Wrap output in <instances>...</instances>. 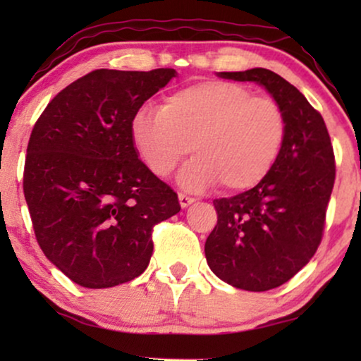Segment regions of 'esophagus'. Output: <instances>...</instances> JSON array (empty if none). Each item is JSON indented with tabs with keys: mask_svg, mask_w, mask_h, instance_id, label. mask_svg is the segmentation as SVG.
Wrapping results in <instances>:
<instances>
[{
	"mask_svg": "<svg viewBox=\"0 0 361 361\" xmlns=\"http://www.w3.org/2000/svg\"><path fill=\"white\" fill-rule=\"evenodd\" d=\"M194 202H195L194 197L187 195V194H184V192H180V194H179V204H180L182 209H185V207H189L190 204H194Z\"/></svg>",
	"mask_w": 361,
	"mask_h": 361,
	"instance_id": "esophagus-1",
	"label": "esophagus"
}]
</instances>
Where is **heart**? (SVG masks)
<instances>
[{"label":"heart","instance_id":"heart-1","mask_svg":"<svg viewBox=\"0 0 361 361\" xmlns=\"http://www.w3.org/2000/svg\"><path fill=\"white\" fill-rule=\"evenodd\" d=\"M133 146L152 174L166 177L190 152L177 182L204 190H248L268 176L286 136L284 113L238 83L210 80L180 88L159 110L142 108L130 125Z\"/></svg>","mask_w":361,"mask_h":361}]
</instances>
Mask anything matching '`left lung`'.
Instances as JSON below:
<instances>
[{"mask_svg":"<svg viewBox=\"0 0 361 361\" xmlns=\"http://www.w3.org/2000/svg\"><path fill=\"white\" fill-rule=\"evenodd\" d=\"M216 75L258 83L284 113L274 166L253 189L214 200L219 220L205 241L215 276L261 293L288 283L319 248L335 180L332 142L320 113L278 73L258 67Z\"/></svg>","mask_w":361,"mask_h":361,"instance_id":"8db88e82","label":"left lung"}]
</instances>
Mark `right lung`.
Segmentation results:
<instances>
[{
    "instance_id": "1",
    "label": "right lung",
    "mask_w": 361,
    "mask_h": 361,
    "mask_svg": "<svg viewBox=\"0 0 361 361\" xmlns=\"http://www.w3.org/2000/svg\"><path fill=\"white\" fill-rule=\"evenodd\" d=\"M177 72L87 73L32 128L24 197L37 243L68 279L113 288L145 273L152 226L179 214L177 194L137 157L130 125Z\"/></svg>"
}]
</instances>
